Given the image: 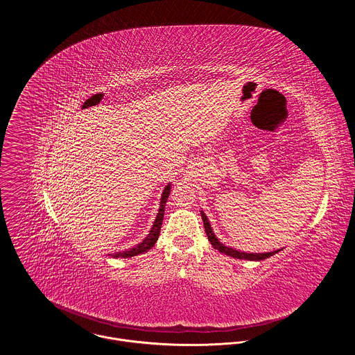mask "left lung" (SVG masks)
I'll return each instance as SVG.
<instances>
[{"label": "left lung", "mask_w": 355, "mask_h": 355, "mask_svg": "<svg viewBox=\"0 0 355 355\" xmlns=\"http://www.w3.org/2000/svg\"><path fill=\"white\" fill-rule=\"evenodd\" d=\"M200 216H202V220H204V226H205V232H207V236H208V240L211 241V244L219 250L220 252H225L226 256H230V257H234V259H239V260H256V261H260V260H266L274 254H277V251H271V252H260V254H257V252H243V251H237L234 248H230V247H226L223 245L215 236V233L212 232V227L209 225V220L208 218L205 216L204 212H200Z\"/></svg>", "instance_id": "obj_1"}]
</instances>
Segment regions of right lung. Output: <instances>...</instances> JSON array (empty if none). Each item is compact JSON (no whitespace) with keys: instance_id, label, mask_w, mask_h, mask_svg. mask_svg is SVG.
Here are the masks:
<instances>
[{"instance_id":"add662e5","label":"right lung","mask_w":355,"mask_h":355,"mask_svg":"<svg viewBox=\"0 0 355 355\" xmlns=\"http://www.w3.org/2000/svg\"><path fill=\"white\" fill-rule=\"evenodd\" d=\"M170 191H171V187L170 184L164 188L163 191V195H162V202H160V209H159V214H157V218L153 223V227H151L150 233L147 234V237L139 243L137 245H135L133 248H129L128 251H122V252H115V254H110L112 257H122V259H126V257H135L137 254H141V252H146L147 250H150L151 247H153L159 239V234H160V229H162V225H163V218H164V208H166V202L168 199V195H170Z\"/></svg>"}]
</instances>
